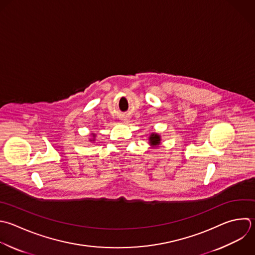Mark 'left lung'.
<instances>
[{
	"label": "left lung",
	"mask_w": 255,
	"mask_h": 255,
	"mask_svg": "<svg viewBox=\"0 0 255 255\" xmlns=\"http://www.w3.org/2000/svg\"><path fill=\"white\" fill-rule=\"evenodd\" d=\"M149 139H150L149 141H150V143L152 145H156V144H158L160 142V136L157 135V134H154V133H152V135H150Z\"/></svg>",
	"instance_id": "left-lung-1"
}]
</instances>
